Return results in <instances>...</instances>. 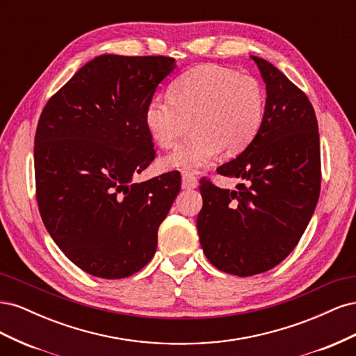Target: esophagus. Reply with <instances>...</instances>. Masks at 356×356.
I'll use <instances>...</instances> for the list:
<instances>
[{"label":"esophagus","mask_w":356,"mask_h":356,"mask_svg":"<svg viewBox=\"0 0 356 356\" xmlns=\"http://www.w3.org/2000/svg\"><path fill=\"white\" fill-rule=\"evenodd\" d=\"M197 184V177L193 172H182V186L186 188H196Z\"/></svg>","instance_id":"obj_1"}]
</instances>
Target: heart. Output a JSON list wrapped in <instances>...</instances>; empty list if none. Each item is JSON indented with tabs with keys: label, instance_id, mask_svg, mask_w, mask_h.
<instances>
[{
	"label": "heart",
	"instance_id": "b5f03b06",
	"mask_svg": "<svg viewBox=\"0 0 356 356\" xmlns=\"http://www.w3.org/2000/svg\"><path fill=\"white\" fill-rule=\"evenodd\" d=\"M266 98L263 84L252 75L207 63L181 74L170 84L169 99L147 104L145 126L161 148H172L191 123L195 132L163 163L196 170L221 152L233 157L254 143L264 123Z\"/></svg>",
	"mask_w": 356,
	"mask_h": 356
}]
</instances>
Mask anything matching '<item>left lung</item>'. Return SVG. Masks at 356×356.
Wrapping results in <instances>:
<instances>
[{"instance_id": "8db88e82", "label": "left lung", "mask_w": 356, "mask_h": 356, "mask_svg": "<svg viewBox=\"0 0 356 356\" xmlns=\"http://www.w3.org/2000/svg\"><path fill=\"white\" fill-rule=\"evenodd\" d=\"M266 83L264 123L254 143L220 175L239 178L236 190L200 179L197 215L202 250L221 272L252 276L291 254L314 215L321 191V148L315 110L305 92L251 56Z\"/></svg>"}]
</instances>
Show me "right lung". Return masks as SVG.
<instances>
[{"mask_svg": "<svg viewBox=\"0 0 356 356\" xmlns=\"http://www.w3.org/2000/svg\"><path fill=\"white\" fill-rule=\"evenodd\" d=\"M168 56L101 55L47 101L34 145L37 202L51 239L86 273L127 277L148 264L181 188L178 170L144 182L156 157L147 104Z\"/></svg>", "mask_w": 356, "mask_h": 356, "instance_id": "add662e5", "label": "right lung"}]
</instances>
